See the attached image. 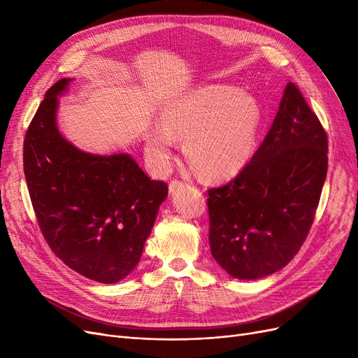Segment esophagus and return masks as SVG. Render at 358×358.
Returning <instances> with one entry per match:
<instances>
[{
  "mask_svg": "<svg viewBox=\"0 0 358 358\" xmlns=\"http://www.w3.org/2000/svg\"><path fill=\"white\" fill-rule=\"evenodd\" d=\"M183 185H185V182H183V180L173 179V180L169 183V189H170V192L173 194V192H176L179 188H182Z\"/></svg>",
  "mask_w": 358,
  "mask_h": 358,
  "instance_id": "1",
  "label": "esophagus"
}]
</instances>
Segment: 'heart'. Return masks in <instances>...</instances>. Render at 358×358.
Returning <instances> with one entry per match:
<instances>
[{"instance_id": "b5f03b06", "label": "heart", "mask_w": 358, "mask_h": 358, "mask_svg": "<svg viewBox=\"0 0 358 358\" xmlns=\"http://www.w3.org/2000/svg\"><path fill=\"white\" fill-rule=\"evenodd\" d=\"M259 124L262 110L252 95L233 86H204L166 107L161 127L146 137V150L158 166H166L176 138H185L183 150L201 176L229 179L251 159Z\"/></svg>"}]
</instances>
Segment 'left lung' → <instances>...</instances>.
<instances>
[{"label":"left lung","instance_id":"left-lung-1","mask_svg":"<svg viewBox=\"0 0 358 358\" xmlns=\"http://www.w3.org/2000/svg\"><path fill=\"white\" fill-rule=\"evenodd\" d=\"M327 134L294 83L252 159L208 191L212 257L237 279L272 275L294 257L327 176Z\"/></svg>","mask_w":358,"mask_h":358}]
</instances>
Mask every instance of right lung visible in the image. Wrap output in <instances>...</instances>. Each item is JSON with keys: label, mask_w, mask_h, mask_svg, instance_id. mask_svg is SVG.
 <instances>
[{"label": "right lung", "mask_w": 358, "mask_h": 358, "mask_svg": "<svg viewBox=\"0 0 358 358\" xmlns=\"http://www.w3.org/2000/svg\"><path fill=\"white\" fill-rule=\"evenodd\" d=\"M48 90L24 140V173L40 230L74 272L115 284L133 272L169 187L150 180L128 154L94 155L57 127L58 95Z\"/></svg>", "instance_id": "1"}]
</instances>
